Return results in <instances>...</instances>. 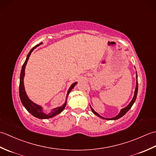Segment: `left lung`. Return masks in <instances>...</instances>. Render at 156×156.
Instances as JSON below:
<instances>
[{
  "label": "left lung",
  "mask_w": 156,
  "mask_h": 156,
  "mask_svg": "<svg viewBox=\"0 0 156 156\" xmlns=\"http://www.w3.org/2000/svg\"><path fill=\"white\" fill-rule=\"evenodd\" d=\"M136 74H137V72H136ZM136 77H137L136 87H135V93H134V97H133V99H132V101H131L130 103H129V104L127 106V107H126L124 108L121 109V111H120V112H119L118 115H117V116H116V117H113V118H111V119H106V118H104V117H101V116L100 115H98V114L97 113V112H95V111L93 110V108H92L90 107L91 110H92V112H93V113L95 114L97 116H98V117H101V118H102V119H107V120H117V119H119V118H121V117H122V116H123L124 115H125L126 112H127L129 110V109H130V108H131V107H132V106H133V103H134V102L135 101V100H136L137 95V91H138V81H137V76H136Z\"/></svg>",
  "instance_id": "1"
}]
</instances>
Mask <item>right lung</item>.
<instances>
[{"label": "right lung", "instance_id": "obj_1", "mask_svg": "<svg viewBox=\"0 0 156 156\" xmlns=\"http://www.w3.org/2000/svg\"><path fill=\"white\" fill-rule=\"evenodd\" d=\"M40 44H42V43H40V44L35 45V47L33 48L31 51H29V53L27 55V57L26 58V60L24 64H23V66H22V69H21V75H20V83H19V97H20V99H21V101L22 102L23 105L24 106L25 108L27 109V110L30 112V113L34 116V117H37L38 119H49V118H51L54 117V116L58 115L59 113L64 110L66 105V101H67V98L68 97V94H69V92L72 90V89L74 87V86L77 84V82H74L73 83L71 87H69V90L68 91L67 95H66V101L65 103L63 105L62 107H57L55 108L52 110V111L49 113L48 115H46L45 113H44L42 111V108L39 106L37 105H36L34 102H33L30 99L28 98V97L26 94V92L25 91V88H24V84H23V78H24V76H25V66L27 65V61L29 59V56H30L31 52L34 50V49H35L37 47L38 45H39Z\"/></svg>", "mask_w": 156, "mask_h": 156}]
</instances>
